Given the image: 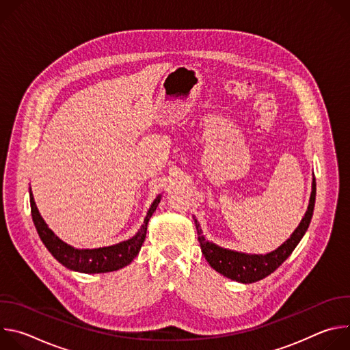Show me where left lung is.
<instances>
[{
  "label": "left lung",
  "instance_id": "8db88e82",
  "mask_svg": "<svg viewBox=\"0 0 350 350\" xmlns=\"http://www.w3.org/2000/svg\"><path fill=\"white\" fill-rule=\"evenodd\" d=\"M314 202H316V178L313 177L309 206L301 224L296 227L292 235L280 247H277L275 251L266 255H247V254L235 252V251H230V249L220 247L213 242H209L202 235L201 226H199L196 219H193L196 232H198V241L201 243L202 254L208 260V263L217 273L223 274L230 280L243 282V284H251V282L263 280L265 277L275 271L293 252L296 245L301 242L302 237L309 228V224L313 216Z\"/></svg>",
  "mask_w": 350,
  "mask_h": 350
}]
</instances>
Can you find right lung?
<instances>
[{
    "mask_svg": "<svg viewBox=\"0 0 350 350\" xmlns=\"http://www.w3.org/2000/svg\"><path fill=\"white\" fill-rule=\"evenodd\" d=\"M161 196L158 195L154 204L149 208L144 224L138 230V232L123 242H119L112 246H104V247H96V249H76L62 239H59L53 230H49L41 215L38 213V209L36 206L34 198L30 189V208H31V217L33 223L36 226V230L45 245V247L49 251L59 263H62L65 267L79 271V273H109L119 270L133 262V259L138 255L139 249L145 241L146 235V227L148 221L157 211Z\"/></svg>",
    "mask_w": 350,
    "mask_h": 350,
    "instance_id": "right-lung-1",
    "label": "right lung"
}]
</instances>
